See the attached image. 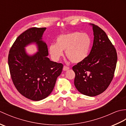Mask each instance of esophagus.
I'll use <instances>...</instances> for the list:
<instances>
[{
  "label": "esophagus",
  "instance_id": "34e87169",
  "mask_svg": "<svg viewBox=\"0 0 126 126\" xmlns=\"http://www.w3.org/2000/svg\"><path fill=\"white\" fill-rule=\"evenodd\" d=\"M69 69V68L68 67V66H65V65H64V66H63V70L64 71H66V70H68Z\"/></svg>",
  "mask_w": 126,
  "mask_h": 126
}]
</instances>
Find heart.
Returning a JSON list of instances; mask_svg holds the SVG:
<instances>
[{
  "instance_id": "obj_1",
  "label": "heart",
  "mask_w": 126,
  "mask_h": 126,
  "mask_svg": "<svg viewBox=\"0 0 126 126\" xmlns=\"http://www.w3.org/2000/svg\"><path fill=\"white\" fill-rule=\"evenodd\" d=\"M91 40L88 34L77 32L62 34L56 40L55 44H51L49 51L53 60L58 61L63 56V51L73 63L81 62L89 55Z\"/></svg>"
}]
</instances>
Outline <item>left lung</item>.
Instances as JSON below:
<instances>
[{"label": "left lung", "mask_w": 126, "mask_h": 126, "mask_svg": "<svg viewBox=\"0 0 126 126\" xmlns=\"http://www.w3.org/2000/svg\"><path fill=\"white\" fill-rule=\"evenodd\" d=\"M93 47L88 57L73 67L74 84L79 93L95 96L104 92L113 79L117 56L105 32L94 24Z\"/></svg>", "instance_id": "1"}]
</instances>
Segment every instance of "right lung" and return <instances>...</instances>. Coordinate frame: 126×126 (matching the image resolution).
I'll list each match as a JSON object with an SVG mask.
<instances>
[{
  "instance_id": "obj_1",
  "label": "right lung",
  "mask_w": 126,
  "mask_h": 126,
  "mask_svg": "<svg viewBox=\"0 0 126 126\" xmlns=\"http://www.w3.org/2000/svg\"><path fill=\"white\" fill-rule=\"evenodd\" d=\"M46 28H32L19 36L11 47L8 57L11 77L21 94L38 101L47 97L53 89L63 69L62 63L50 60L47 44L42 41ZM36 42L39 51L30 56L25 47Z\"/></svg>"
}]
</instances>
